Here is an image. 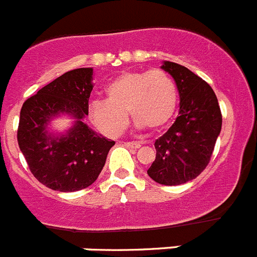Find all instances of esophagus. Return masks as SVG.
I'll return each instance as SVG.
<instances>
[{"mask_svg": "<svg viewBox=\"0 0 257 257\" xmlns=\"http://www.w3.org/2000/svg\"><path fill=\"white\" fill-rule=\"evenodd\" d=\"M124 144H126L127 148H131V149H138L142 147L139 142H127V143H124Z\"/></svg>", "mask_w": 257, "mask_h": 257, "instance_id": "34e87169", "label": "esophagus"}]
</instances>
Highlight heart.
I'll list each match as a JSON object with an SVG mask.
<instances>
[{
	"label": "heart",
	"instance_id": "b5f03b06",
	"mask_svg": "<svg viewBox=\"0 0 257 257\" xmlns=\"http://www.w3.org/2000/svg\"><path fill=\"white\" fill-rule=\"evenodd\" d=\"M106 99L88 105V117L106 136H118L126 128L130 112L138 127L162 130L178 105V88L162 69L124 72L105 86Z\"/></svg>",
	"mask_w": 257,
	"mask_h": 257
}]
</instances>
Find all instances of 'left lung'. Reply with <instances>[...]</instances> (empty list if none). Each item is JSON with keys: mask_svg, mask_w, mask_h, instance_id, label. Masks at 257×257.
Masks as SVG:
<instances>
[{"mask_svg": "<svg viewBox=\"0 0 257 257\" xmlns=\"http://www.w3.org/2000/svg\"><path fill=\"white\" fill-rule=\"evenodd\" d=\"M162 68L174 78L180 96L179 117L154 143L156 160L148 175L162 185H180L196 179L210 162L221 131L217 97L206 81L172 61Z\"/></svg>", "mask_w": 257, "mask_h": 257, "instance_id": "1", "label": "left lung"}]
</instances>
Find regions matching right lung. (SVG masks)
Here are the masks:
<instances>
[{"label":"right lung","mask_w":257,"mask_h":257,"mask_svg":"<svg viewBox=\"0 0 257 257\" xmlns=\"http://www.w3.org/2000/svg\"><path fill=\"white\" fill-rule=\"evenodd\" d=\"M92 68H78L58 77L23 104L18 143L29 170L40 183L58 192L90 187L105 165L114 142L83 122L92 91ZM74 119L65 133H52V119Z\"/></svg>","instance_id":"1"}]
</instances>
